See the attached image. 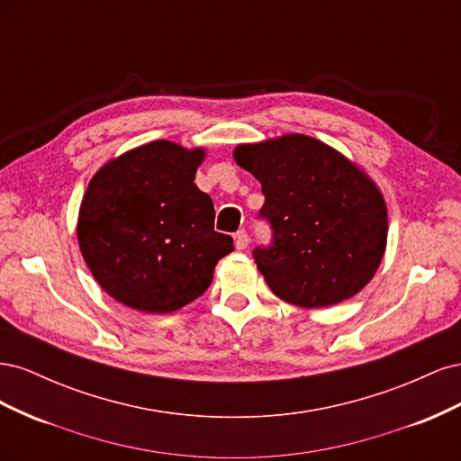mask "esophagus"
<instances>
[{
	"label": "esophagus",
	"instance_id": "1",
	"mask_svg": "<svg viewBox=\"0 0 461 461\" xmlns=\"http://www.w3.org/2000/svg\"><path fill=\"white\" fill-rule=\"evenodd\" d=\"M249 244V239H248V232L246 230H239L234 234V246L236 249H246Z\"/></svg>",
	"mask_w": 461,
	"mask_h": 461
}]
</instances>
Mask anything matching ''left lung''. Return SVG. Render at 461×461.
<instances>
[{"mask_svg":"<svg viewBox=\"0 0 461 461\" xmlns=\"http://www.w3.org/2000/svg\"><path fill=\"white\" fill-rule=\"evenodd\" d=\"M234 161L259 183V217L273 229L254 259L273 294L300 308L356 296L381 265L388 219L383 194L340 151L303 134L240 144Z\"/></svg>","mask_w":461,"mask_h":461,"instance_id":"obj_1","label":"left lung"}]
</instances>
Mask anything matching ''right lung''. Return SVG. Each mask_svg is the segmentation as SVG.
<instances>
[{
    "label": "right lung",
    "mask_w": 461,
    "mask_h": 461,
    "mask_svg": "<svg viewBox=\"0 0 461 461\" xmlns=\"http://www.w3.org/2000/svg\"><path fill=\"white\" fill-rule=\"evenodd\" d=\"M203 158V148L156 140L92 176L78 212V246L95 281L127 308H185L234 249L230 236L213 229L212 198L194 185Z\"/></svg>",
    "instance_id": "obj_1"
}]
</instances>
